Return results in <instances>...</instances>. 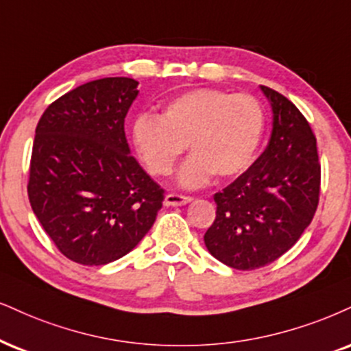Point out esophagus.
Segmentation results:
<instances>
[{
	"label": "esophagus",
	"instance_id": "esophagus-1",
	"mask_svg": "<svg viewBox=\"0 0 351 351\" xmlns=\"http://www.w3.org/2000/svg\"><path fill=\"white\" fill-rule=\"evenodd\" d=\"M192 202V197H185V195H177V193H169L164 198V205L166 206H182L187 205V203Z\"/></svg>",
	"mask_w": 351,
	"mask_h": 351
}]
</instances>
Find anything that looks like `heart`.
Here are the masks:
<instances>
[{"label": "heart", "instance_id": "1", "mask_svg": "<svg viewBox=\"0 0 351 351\" xmlns=\"http://www.w3.org/2000/svg\"><path fill=\"white\" fill-rule=\"evenodd\" d=\"M265 132V112L249 94L195 89L164 107L162 115L143 112L132 123V143L148 171L166 176L185 148L176 179L182 187L206 184L210 177H234L252 164Z\"/></svg>", "mask_w": 351, "mask_h": 351}]
</instances>
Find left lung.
I'll return each mask as SVG.
<instances>
[{"mask_svg": "<svg viewBox=\"0 0 351 351\" xmlns=\"http://www.w3.org/2000/svg\"><path fill=\"white\" fill-rule=\"evenodd\" d=\"M261 90L274 114L270 140L244 174L215 193L216 219L203 237L208 252L236 270L265 267L291 249L313 221L321 189L308 120L280 93Z\"/></svg>", "mask_w": 351, "mask_h": 351, "instance_id": "1", "label": "left lung"}]
</instances>
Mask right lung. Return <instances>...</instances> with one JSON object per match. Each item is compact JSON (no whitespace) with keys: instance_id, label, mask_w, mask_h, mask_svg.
Segmentation results:
<instances>
[{"instance_id":"1","label":"right lung","mask_w":351,"mask_h":351,"mask_svg":"<svg viewBox=\"0 0 351 351\" xmlns=\"http://www.w3.org/2000/svg\"><path fill=\"white\" fill-rule=\"evenodd\" d=\"M132 77L90 81L47 107L38 120L29 202L64 257L106 265L138 245L162 206V189L130 153L125 117Z\"/></svg>"}]
</instances>
